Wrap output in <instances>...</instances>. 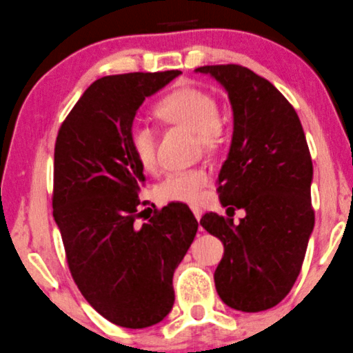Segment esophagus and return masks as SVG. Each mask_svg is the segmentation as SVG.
Instances as JSON below:
<instances>
[{"instance_id":"34e87169","label":"esophagus","mask_w":353,"mask_h":353,"mask_svg":"<svg viewBox=\"0 0 353 353\" xmlns=\"http://www.w3.org/2000/svg\"><path fill=\"white\" fill-rule=\"evenodd\" d=\"M191 210H192V213H194V216H196V220H201V216H203V210L199 206H191Z\"/></svg>"}]
</instances>
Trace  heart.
Masks as SVG:
<instances>
[{
  "label": "heart",
  "instance_id": "heart-1",
  "mask_svg": "<svg viewBox=\"0 0 353 353\" xmlns=\"http://www.w3.org/2000/svg\"><path fill=\"white\" fill-rule=\"evenodd\" d=\"M161 120L184 125L201 139L206 147H213L220 135V110L216 99L198 88H181L165 96L155 108ZM128 145L140 165L152 169L155 165V132L150 125L135 121L128 130ZM210 181L206 170H176L159 184L157 196L162 201L198 203L203 189Z\"/></svg>",
  "mask_w": 353,
  "mask_h": 353
}]
</instances>
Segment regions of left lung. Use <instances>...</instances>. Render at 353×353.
Returning a JSON list of instances; mask_svg holds the SVG:
<instances>
[{
    "instance_id": "1",
    "label": "left lung",
    "mask_w": 353,
    "mask_h": 353,
    "mask_svg": "<svg viewBox=\"0 0 353 353\" xmlns=\"http://www.w3.org/2000/svg\"><path fill=\"white\" fill-rule=\"evenodd\" d=\"M221 84L233 111V133L218 174L226 213H206L199 225L225 252L214 285L226 306L257 313L288 296L313 233V162L298 113L269 81L236 64L203 65Z\"/></svg>"
}]
</instances>
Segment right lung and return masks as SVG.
<instances>
[{"instance_id": "1", "label": "right lung", "mask_w": 353, "mask_h": 353, "mask_svg": "<svg viewBox=\"0 0 353 353\" xmlns=\"http://www.w3.org/2000/svg\"><path fill=\"white\" fill-rule=\"evenodd\" d=\"M181 70L130 72L94 81L59 130L54 220L81 294L125 328L162 321L174 304L172 276L198 232L186 205L170 203L137 225L143 167L128 130L148 96Z\"/></svg>"}]
</instances>
